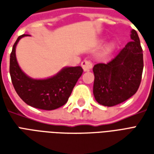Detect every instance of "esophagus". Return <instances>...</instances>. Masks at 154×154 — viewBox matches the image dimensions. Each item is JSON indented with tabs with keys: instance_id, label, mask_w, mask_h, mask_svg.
I'll return each mask as SVG.
<instances>
[{
	"instance_id": "obj_1",
	"label": "esophagus",
	"mask_w": 154,
	"mask_h": 154,
	"mask_svg": "<svg viewBox=\"0 0 154 154\" xmlns=\"http://www.w3.org/2000/svg\"><path fill=\"white\" fill-rule=\"evenodd\" d=\"M82 69H83L84 72H89V71L91 69V67H92V63H91V62L89 60H87V59H85L84 61L82 62Z\"/></svg>"
}]
</instances>
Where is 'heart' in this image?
Returning <instances> with one entry per match:
<instances>
[{"label":"heart","mask_w":154,"mask_h":154,"mask_svg":"<svg viewBox=\"0 0 154 154\" xmlns=\"http://www.w3.org/2000/svg\"><path fill=\"white\" fill-rule=\"evenodd\" d=\"M116 48V43L115 42H110L107 44L106 47L105 48V54H110L114 50V48Z\"/></svg>","instance_id":"1"}]
</instances>
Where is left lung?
<instances>
[{
    "label": "left lung",
    "instance_id": "obj_1",
    "mask_svg": "<svg viewBox=\"0 0 154 154\" xmlns=\"http://www.w3.org/2000/svg\"><path fill=\"white\" fill-rule=\"evenodd\" d=\"M129 42L119 54L108 63L96 64L93 94L97 102L114 106L134 96L142 78L143 59L139 35L131 30Z\"/></svg>",
    "mask_w": 154,
    "mask_h": 154
}]
</instances>
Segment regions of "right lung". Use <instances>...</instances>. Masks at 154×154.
<instances>
[{
    "label": "right lung",
    "instance_id": "add662e5",
    "mask_svg": "<svg viewBox=\"0 0 154 154\" xmlns=\"http://www.w3.org/2000/svg\"><path fill=\"white\" fill-rule=\"evenodd\" d=\"M19 36L13 45L10 57V74L16 93L25 103L32 107L52 110L67 103L73 87L82 74V68L65 67L57 74L45 79H34L21 70L16 59L15 48L20 38Z\"/></svg>",
    "mask_w": 154,
    "mask_h": 154
}]
</instances>
